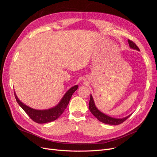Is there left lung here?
Here are the masks:
<instances>
[{
	"label": "left lung",
	"mask_w": 157,
	"mask_h": 157,
	"mask_svg": "<svg viewBox=\"0 0 157 157\" xmlns=\"http://www.w3.org/2000/svg\"><path fill=\"white\" fill-rule=\"evenodd\" d=\"M128 43H129V46L132 49H135L136 50L140 51V49L134 43V42L130 40H128ZM89 109L90 112H91L93 115L98 118V120L100 122L105 123V124H111V125H118L120 124L123 122H124L128 117H130V115H128L124 118H113L109 117L107 115H105V114L101 112L100 111H99L97 109L96 105L94 103V101L93 99V98L92 96V95H90V102H89Z\"/></svg>",
	"instance_id": "1"
}]
</instances>
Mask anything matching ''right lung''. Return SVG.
I'll return each mask as SVG.
<instances>
[{
	"mask_svg": "<svg viewBox=\"0 0 157 157\" xmlns=\"http://www.w3.org/2000/svg\"><path fill=\"white\" fill-rule=\"evenodd\" d=\"M78 87V85H75V86L71 87L65 93L58 105L51 109H45V110H36V109L28 107L18 99L15 92H14V96H15L19 105L25 111L33 121L39 123V124H44V123L54 121L60 117L65 111V109L67 108L71 96L77 90Z\"/></svg>",
	"mask_w": 157,
	"mask_h": 157,
	"instance_id": "right-lung-1",
	"label": "right lung"
}]
</instances>
